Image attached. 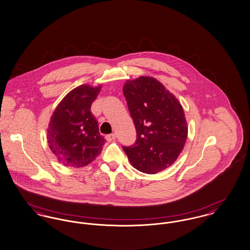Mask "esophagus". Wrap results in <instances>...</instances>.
Wrapping results in <instances>:
<instances>
[{
    "instance_id": "1",
    "label": "esophagus",
    "mask_w": 250,
    "mask_h": 250,
    "mask_svg": "<svg viewBox=\"0 0 250 250\" xmlns=\"http://www.w3.org/2000/svg\"><path fill=\"white\" fill-rule=\"evenodd\" d=\"M116 138V134L115 133H111V134H107L106 135V140L107 141H112V140H114Z\"/></svg>"
}]
</instances>
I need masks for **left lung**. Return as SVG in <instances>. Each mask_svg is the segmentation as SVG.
Wrapping results in <instances>:
<instances>
[{
  "label": "left lung",
  "mask_w": 250,
  "mask_h": 250,
  "mask_svg": "<svg viewBox=\"0 0 250 250\" xmlns=\"http://www.w3.org/2000/svg\"><path fill=\"white\" fill-rule=\"evenodd\" d=\"M136 141L122 146L131 165L146 174L170 167L184 148L187 123L180 102L152 77L128 80L123 86Z\"/></svg>",
  "instance_id": "8db88e82"
}]
</instances>
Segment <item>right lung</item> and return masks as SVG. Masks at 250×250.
Here are the masks:
<instances>
[{"label": "right lung", "instance_id": "right-lung-1", "mask_svg": "<svg viewBox=\"0 0 250 250\" xmlns=\"http://www.w3.org/2000/svg\"><path fill=\"white\" fill-rule=\"evenodd\" d=\"M101 88V85H80L68 93L53 112L47 139L53 154L66 167H83L90 164L105 144L90 110Z\"/></svg>", "mask_w": 250, "mask_h": 250}]
</instances>
